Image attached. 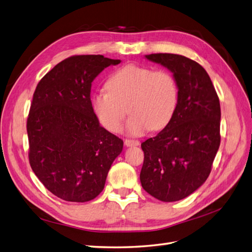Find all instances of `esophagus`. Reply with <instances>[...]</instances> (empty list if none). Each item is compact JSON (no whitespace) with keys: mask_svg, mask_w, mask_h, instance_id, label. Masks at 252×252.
Here are the masks:
<instances>
[{"mask_svg":"<svg viewBox=\"0 0 252 252\" xmlns=\"http://www.w3.org/2000/svg\"><path fill=\"white\" fill-rule=\"evenodd\" d=\"M124 144H125V146H127V147H132V146H139L140 142L135 141V140H125Z\"/></svg>","mask_w":252,"mask_h":252,"instance_id":"34e87169","label":"esophagus"}]
</instances>
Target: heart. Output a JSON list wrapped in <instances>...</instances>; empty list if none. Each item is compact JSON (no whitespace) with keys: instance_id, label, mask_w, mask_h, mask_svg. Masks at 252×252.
Returning a JSON list of instances; mask_svg holds the SVG:
<instances>
[{"instance_id":"heart-1","label":"heart","mask_w":252,"mask_h":252,"mask_svg":"<svg viewBox=\"0 0 252 252\" xmlns=\"http://www.w3.org/2000/svg\"><path fill=\"white\" fill-rule=\"evenodd\" d=\"M107 89L98 90L91 105L98 122L110 132H118L128 106L131 117L126 124L130 135H142L149 129H163L172 119L179 102V87L167 70L128 64L110 74Z\"/></svg>"}]
</instances>
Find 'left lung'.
<instances>
[{
  "label": "left lung",
  "mask_w": 252,
  "mask_h": 252,
  "mask_svg": "<svg viewBox=\"0 0 252 252\" xmlns=\"http://www.w3.org/2000/svg\"><path fill=\"white\" fill-rule=\"evenodd\" d=\"M145 58L172 72L179 102L163 130L141 145V184L159 201H180L200 188L211 171L220 142V100L199 63L173 53Z\"/></svg>",
  "instance_id": "left-lung-1"
}]
</instances>
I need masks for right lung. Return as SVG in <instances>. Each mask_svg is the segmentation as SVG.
Returning <instances> with one entry per match:
<instances>
[{
	"label": "right lung",
	"instance_id": "1",
	"mask_svg": "<svg viewBox=\"0 0 252 252\" xmlns=\"http://www.w3.org/2000/svg\"><path fill=\"white\" fill-rule=\"evenodd\" d=\"M121 60L73 56L56 65L33 94L27 133L29 163L51 193L68 202L94 200L104 189L123 141L100 125L91 83Z\"/></svg>",
	"mask_w": 252,
	"mask_h": 252
}]
</instances>
